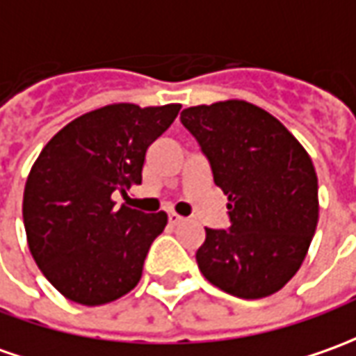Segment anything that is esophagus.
<instances>
[{
	"instance_id": "obj_1",
	"label": "esophagus",
	"mask_w": 356,
	"mask_h": 356,
	"mask_svg": "<svg viewBox=\"0 0 356 356\" xmlns=\"http://www.w3.org/2000/svg\"><path fill=\"white\" fill-rule=\"evenodd\" d=\"M181 222H183V216H179L175 212H169V224H171V226H177Z\"/></svg>"
}]
</instances>
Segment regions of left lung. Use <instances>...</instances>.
<instances>
[{
    "mask_svg": "<svg viewBox=\"0 0 356 356\" xmlns=\"http://www.w3.org/2000/svg\"><path fill=\"white\" fill-rule=\"evenodd\" d=\"M181 122L228 197V229L207 228L198 269L238 298L279 292L306 259L320 218L308 152L280 120L239 99L185 108Z\"/></svg>",
    "mask_w": 356,
    "mask_h": 356,
    "instance_id": "8db88e82",
    "label": "left lung"
}]
</instances>
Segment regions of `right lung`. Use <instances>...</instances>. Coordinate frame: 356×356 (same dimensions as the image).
Returning a JSON list of instances; mask_svg holds the SVG:
<instances>
[{
  "label": "right lung",
  "mask_w": 356,
  "mask_h": 356,
  "mask_svg": "<svg viewBox=\"0 0 356 356\" xmlns=\"http://www.w3.org/2000/svg\"><path fill=\"white\" fill-rule=\"evenodd\" d=\"M179 108H95L62 128L36 158L23 195L26 241L38 269L67 300L101 306L138 284L168 214L117 209L113 195L127 197L142 183L147 147Z\"/></svg>",
  "instance_id": "right-lung-1"
}]
</instances>
